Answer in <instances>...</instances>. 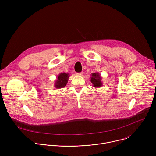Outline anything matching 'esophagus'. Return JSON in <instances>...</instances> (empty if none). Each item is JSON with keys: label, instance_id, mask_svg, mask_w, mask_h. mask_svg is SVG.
I'll list each match as a JSON object with an SVG mask.
<instances>
[{"label": "esophagus", "instance_id": "obj_1", "mask_svg": "<svg viewBox=\"0 0 156 156\" xmlns=\"http://www.w3.org/2000/svg\"><path fill=\"white\" fill-rule=\"evenodd\" d=\"M83 74V72H80V73H76V75H82Z\"/></svg>", "mask_w": 156, "mask_h": 156}]
</instances>
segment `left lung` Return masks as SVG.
<instances>
[{"mask_svg":"<svg viewBox=\"0 0 156 156\" xmlns=\"http://www.w3.org/2000/svg\"><path fill=\"white\" fill-rule=\"evenodd\" d=\"M91 82L93 83V86L94 87H101L103 84L102 82V77L99 73H91Z\"/></svg>","mask_w":156,"mask_h":156,"instance_id":"8db88e82","label":"left lung"}]
</instances>
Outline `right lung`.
<instances>
[{
	"instance_id": "1",
	"label": "right lung",
	"mask_w": 156,
	"mask_h": 156,
	"mask_svg": "<svg viewBox=\"0 0 156 156\" xmlns=\"http://www.w3.org/2000/svg\"><path fill=\"white\" fill-rule=\"evenodd\" d=\"M69 76H70V75L69 73H60L57 76V80L55 81V84H54L55 87L57 89L64 87L68 83Z\"/></svg>"
}]
</instances>
